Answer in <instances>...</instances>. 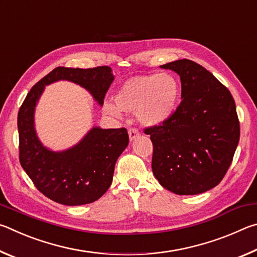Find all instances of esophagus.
<instances>
[{"instance_id": "1", "label": "esophagus", "mask_w": 257, "mask_h": 257, "mask_svg": "<svg viewBox=\"0 0 257 257\" xmlns=\"http://www.w3.org/2000/svg\"><path fill=\"white\" fill-rule=\"evenodd\" d=\"M128 134H129V138H130V141H134L135 138L139 136V132H138V129H137V128H130Z\"/></svg>"}]
</instances>
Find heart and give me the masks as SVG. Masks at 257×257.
<instances>
[{
  "instance_id": "b5f03b06",
  "label": "heart",
  "mask_w": 257,
  "mask_h": 257,
  "mask_svg": "<svg viewBox=\"0 0 257 257\" xmlns=\"http://www.w3.org/2000/svg\"><path fill=\"white\" fill-rule=\"evenodd\" d=\"M180 87L169 73L138 76L121 85L115 94V103L121 110L137 112L138 120L145 125H156L170 118L179 101ZM104 108L118 115L114 104L105 103Z\"/></svg>"
}]
</instances>
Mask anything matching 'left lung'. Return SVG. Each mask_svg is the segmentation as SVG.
I'll return each instance as SVG.
<instances>
[{
	"label": "left lung",
	"instance_id": "8db88e82",
	"mask_svg": "<svg viewBox=\"0 0 257 257\" xmlns=\"http://www.w3.org/2000/svg\"><path fill=\"white\" fill-rule=\"evenodd\" d=\"M181 80L179 105L170 118L145 128L153 143L152 170L177 195H197L220 184L232 162L240 127L229 89L191 60L161 66Z\"/></svg>",
	"mask_w": 257,
	"mask_h": 257
}]
</instances>
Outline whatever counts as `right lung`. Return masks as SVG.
<instances>
[{
	"mask_svg": "<svg viewBox=\"0 0 257 257\" xmlns=\"http://www.w3.org/2000/svg\"><path fill=\"white\" fill-rule=\"evenodd\" d=\"M114 77L110 67L90 69L58 67L37 82L18 112L19 161L36 188L52 201L68 206L89 204L103 196L112 184L114 165L128 146L125 128L94 127L71 149L53 152L38 139L34 124L36 104L46 85L69 80L80 85L103 105Z\"/></svg>",
	"mask_w": 257,
	"mask_h": 257,
	"instance_id": "add662e5",
	"label": "right lung"
}]
</instances>
